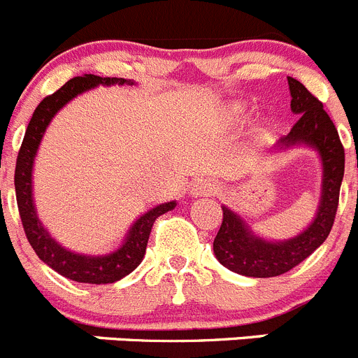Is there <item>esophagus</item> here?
<instances>
[{
  "label": "esophagus",
  "instance_id": "obj_1",
  "mask_svg": "<svg viewBox=\"0 0 358 358\" xmlns=\"http://www.w3.org/2000/svg\"><path fill=\"white\" fill-rule=\"evenodd\" d=\"M218 182L211 177H201V179H195L192 182V188H189V193L193 196H208V195H215L218 192Z\"/></svg>",
  "mask_w": 358,
  "mask_h": 358
}]
</instances>
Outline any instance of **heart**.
Here are the masks:
<instances>
[{
  "mask_svg": "<svg viewBox=\"0 0 358 358\" xmlns=\"http://www.w3.org/2000/svg\"><path fill=\"white\" fill-rule=\"evenodd\" d=\"M227 111H229V115H231L232 119H239V117L243 115V108H241V104H231Z\"/></svg>",
  "mask_w": 358,
  "mask_h": 358,
  "instance_id": "b5f03b06",
  "label": "heart"
}]
</instances>
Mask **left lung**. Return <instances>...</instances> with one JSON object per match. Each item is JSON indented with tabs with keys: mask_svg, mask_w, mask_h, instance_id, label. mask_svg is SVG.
Wrapping results in <instances>:
<instances>
[{
	"mask_svg": "<svg viewBox=\"0 0 358 358\" xmlns=\"http://www.w3.org/2000/svg\"><path fill=\"white\" fill-rule=\"evenodd\" d=\"M287 83L291 92V110L300 115V119L275 147L286 150L294 145H307L320 152L323 165L320 206L313 224L301 234L284 241H266L259 238L241 216L222 206L224 222L213 241V250L220 264L245 277H277L306 261L329 238L339 204V189L344 176V147L336 126L323 110V103L300 81L287 78Z\"/></svg>",
	"mask_w": 358,
	"mask_h": 358,
	"instance_id": "1",
	"label": "left lung"
}]
</instances>
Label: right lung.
Listing matches in <instances>:
<instances>
[{
  "label": "right lung",
  "instance_id": "add662e5",
  "mask_svg": "<svg viewBox=\"0 0 358 358\" xmlns=\"http://www.w3.org/2000/svg\"><path fill=\"white\" fill-rule=\"evenodd\" d=\"M99 85L110 87V85H134V81L124 80V78H101L94 74H85L69 80L55 94L44 97L34 111V117L26 127L24 140L17 154L15 163V196H17V208L21 215L22 227H24L26 238L35 250V254L44 261L49 268L58 271L64 277L74 282H85V284H111L126 275H129L134 268L142 262L145 255L147 241H149L150 229L157 216L165 215L176 208V201L165 202L145 215L140 216L127 232L124 243L120 248L106 255H81L71 252L57 243L49 236L44 225L38 220L34 204V189H31V172H34V162L37 156L38 145L48 129L52 117L76 96L83 92L96 88Z\"/></svg>",
  "mask_w": 358,
  "mask_h": 358
}]
</instances>
